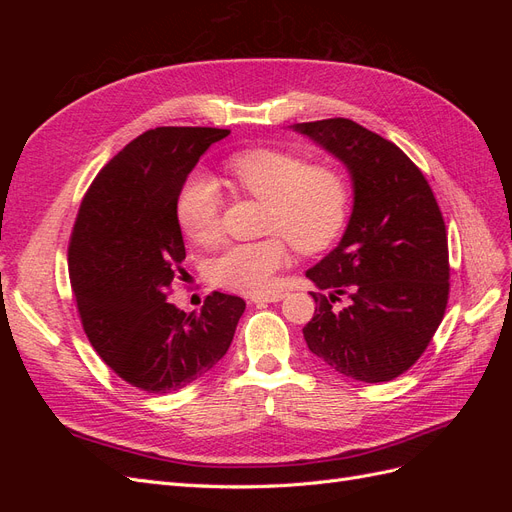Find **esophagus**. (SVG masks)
<instances>
[{
  "label": "esophagus",
  "mask_w": 512,
  "mask_h": 512,
  "mask_svg": "<svg viewBox=\"0 0 512 512\" xmlns=\"http://www.w3.org/2000/svg\"><path fill=\"white\" fill-rule=\"evenodd\" d=\"M284 297H286L284 292H269V294H256V297H252V301L256 305H262V303H277V301H282Z\"/></svg>",
  "instance_id": "obj_1"
}]
</instances>
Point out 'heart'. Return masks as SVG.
<instances>
[{
	"instance_id": "b5f03b06",
	"label": "heart",
	"mask_w": 512,
	"mask_h": 512,
	"mask_svg": "<svg viewBox=\"0 0 512 512\" xmlns=\"http://www.w3.org/2000/svg\"><path fill=\"white\" fill-rule=\"evenodd\" d=\"M235 188L267 205L265 232L275 237L235 243L211 262L213 282L243 294H260L273 286L275 273L288 260V243L314 254L329 247L342 232L348 215V185L335 168L307 164L282 149H247L226 164ZM222 194L205 173L183 181L175 215L183 235L209 245L220 237ZM283 237L280 238L279 235Z\"/></svg>"
}]
</instances>
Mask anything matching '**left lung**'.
I'll list each match as a JSON object with an SVG mask.
<instances>
[{
	"instance_id": "8db88e82",
	"label": "left lung",
	"mask_w": 512,
	"mask_h": 512,
	"mask_svg": "<svg viewBox=\"0 0 512 512\" xmlns=\"http://www.w3.org/2000/svg\"><path fill=\"white\" fill-rule=\"evenodd\" d=\"M342 160L354 205L342 241L307 277L320 290L305 324L307 348L339 374L389 382L408 371L438 331L448 303V239L418 166L391 141L352 119L294 123ZM339 293L351 303L335 310Z\"/></svg>"
}]
</instances>
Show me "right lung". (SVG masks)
<instances>
[{
    "instance_id": "right-lung-1",
    "label": "right lung",
    "mask_w": 512,
    "mask_h": 512,
    "mask_svg": "<svg viewBox=\"0 0 512 512\" xmlns=\"http://www.w3.org/2000/svg\"><path fill=\"white\" fill-rule=\"evenodd\" d=\"M228 134L147 130L100 170L76 215L68 267L83 329L102 361L147 393L164 395L205 376L228 352L245 309L241 297L224 292H211L190 314L166 301L185 258L179 190Z\"/></svg>"
}]
</instances>
